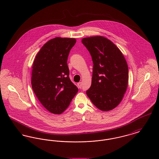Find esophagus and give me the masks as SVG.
I'll return each instance as SVG.
<instances>
[{"instance_id":"obj_1","label":"esophagus","mask_w":159,"mask_h":159,"mask_svg":"<svg viewBox=\"0 0 159 159\" xmlns=\"http://www.w3.org/2000/svg\"><path fill=\"white\" fill-rule=\"evenodd\" d=\"M78 88H80V89L81 88V87H82V83H81V82H80V83H78Z\"/></svg>"}]
</instances>
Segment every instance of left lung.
Instances as JSON below:
<instances>
[{"mask_svg":"<svg viewBox=\"0 0 159 159\" xmlns=\"http://www.w3.org/2000/svg\"><path fill=\"white\" fill-rule=\"evenodd\" d=\"M81 41L89 51L93 64L92 84L86 94L101 111L113 110L127 88V61L116 45L103 36L86 37Z\"/></svg>","mask_w":159,"mask_h":159,"instance_id":"1","label":"left lung"}]
</instances>
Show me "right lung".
I'll list each match as a JSON object with an SVG mask.
<instances>
[{"label": "right lung", "instance_id": "obj_1", "mask_svg": "<svg viewBox=\"0 0 159 159\" xmlns=\"http://www.w3.org/2000/svg\"><path fill=\"white\" fill-rule=\"evenodd\" d=\"M76 40L56 37L48 41L37 54L32 69L33 91L50 113H62L78 92L69 78L68 54Z\"/></svg>", "mask_w": 159, "mask_h": 159}]
</instances>
